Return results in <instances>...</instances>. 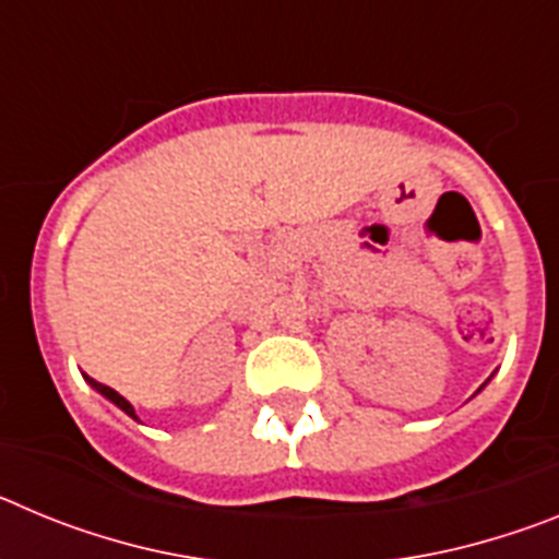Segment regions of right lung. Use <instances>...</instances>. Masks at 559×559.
<instances>
[{
  "label": "right lung",
  "mask_w": 559,
  "mask_h": 559,
  "mask_svg": "<svg viewBox=\"0 0 559 559\" xmlns=\"http://www.w3.org/2000/svg\"><path fill=\"white\" fill-rule=\"evenodd\" d=\"M88 383H92V386H95L97 392H100V394H106V397L111 400V403H117V406H120L122 412L128 414V417H133V419H136V414H133V406H131V403H128L126 397H122L120 392H114L111 386H106V383H100V380H95V378H88Z\"/></svg>",
  "instance_id": "right-lung-1"
}]
</instances>
